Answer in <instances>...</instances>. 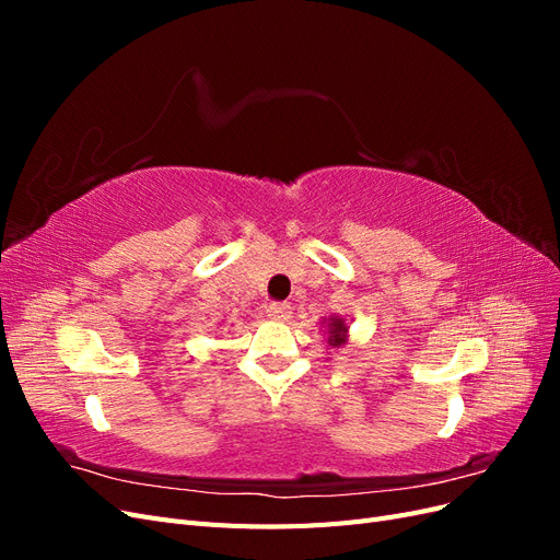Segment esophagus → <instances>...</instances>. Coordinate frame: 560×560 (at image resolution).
Segmentation results:
<instances>
[{
	"instance_id": "1",
	"label": "esophagus",
	"mask_w": 560,
	"mask_h": 560,
	"mask_svg": "<svg viewBox=\"0 0 560 560\" xmlns=\"http://www.w3.org/2000/svg\"><path fill=\"white\" fill-rule=\"evenodd\" d=\"M268 317L270 319H278V322H287L292 317V306L290 303H270V306L266 308Z\"/></svg>"
}]
</instances>
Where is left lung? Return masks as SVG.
<instances>
[{"mask_svg":"<svg viewBox=\"0 0 560 560\" xmlns=\"http://www.w3.org/2000/svg\"><path fill=\"white\" fill-rule=\"evenodd\" d=\"M322 327H325L327 331V343L331 346V348H343L346 343H348V322H346V317H341V315H329V317H325L319 322Z\"/></svg>","mask_w":560,"mask_h":560,"instance_id":"obj_1","label":"left lung"}]
</instances>
